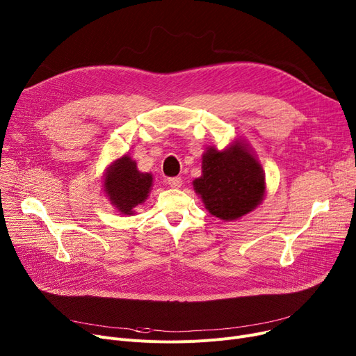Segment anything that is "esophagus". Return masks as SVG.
Segmentation results:
<instances>
[{
    "mask_svg": "<svg viewBox=\"0 0 356 356\" xmlns=\"http://www.w3.org/2000/svg\"><path fill=\"white\" fill-rule=\"evenodd\" d=\"M167 184L170 186V188H173V189H179L180 186H181V177H170V179H167Z\"/></svg>",
    "mask_w": 356,
    "mask_h": 356,
    "instance_id": "esophagus-1",
    "label": "esophagus"
}]
</instances>
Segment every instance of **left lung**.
I'll list each match as a JSON object with an SVG mask.
<instances>
[{"instance_id": "1", "label": "left lung", "mask_w": 356, "mask_h": 356, "mask_svg": "<svg viewBox=\"0 0 356 356\" xmlns=\"http://www.w3.org/2000/svg\"><path fill=\"white\" fill-rule=\"evenodd\" d=\"M193 189L204 208L223 220H234L254 211L266 195V176L250 147L241 140L225 149L209 147L202 157V176Z\"/></svg>"}]
</instances>
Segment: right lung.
I'll list each match as a JSON object with an SVG mask.
<instances>
[{
  "label": "right lung",
  "mask_w": 356,
  "mask_h": 356,
  "mask_svg": "<svg viewBox=\"0 0 356 356\" xmlns=\"http://www.w3.org/2000/svg\"><path fill=\"white\" fill-rule=\"evenodd\" d=\"M153 186V176L141 173L128 154L117 159L105 173L104 191L111 203L124 215H133L137 204L145 202Z\"/></svg>",
  "instance_id": "add662e5"
}]
</instances>
